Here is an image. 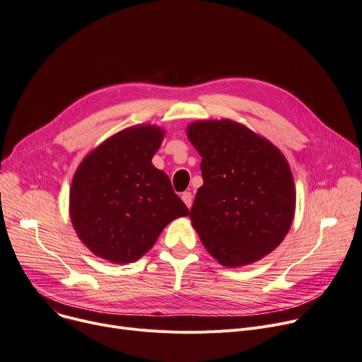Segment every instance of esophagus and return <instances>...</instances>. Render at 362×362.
I'll use <instances>...</instances> for the list:
<instances>
[{
    "mask_svg": "<svg viewBox=\"0 0 362 362\" xmlns=\"http://www.w3.org/2000/svg\"><path fill=\"white\" fill-rule=\"evenodd\" d=\"M182 199H183V202L186 204V206L190 208V206H192V202H194V195H192L190 192H183V194H182Z\"/></svg>",
    "mask_w": 362,
    "mask_h": 362,
    "instance_id": "1",
    "label": "esophagus"
}]
</instances>
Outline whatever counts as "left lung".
<instances>
[{"label":"left lung","instance_id":"obj_1","mask_svg":"<svg viewBox=\"0 0 362 362\" xmlns=\"http://www.w3.org/2000/svg\"><path fill=\"white\" fill-rule=\"evenodd\" d=\"M187 138L202 157L204 185L190 209L205 249L224 267L269 255L291 227L296 187L272 144L231 120H201Z\"/></svg>","mask_w":362,"mask_h":362}]
</instances>
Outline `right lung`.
Here are the masks:
<instances>
[{"instance_id": "add662e5", "label": "right lung", "mask_w": 362, "mask_h": 362, "mask_svg": "<svg viewBox=\"0 0 362 362\" xmlns=\"http://www.w3.org/2000/svg\"><path fill=\"white\" fill-rule=\"evenodd\" d=\"M157 127L117 132L90 153L72 179L69 215L81 242L113 263L146 255L163 228L189 214L168 176L151 158L161 146Z\"/></svg>"}]
</instances>
